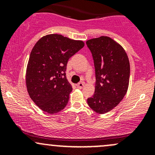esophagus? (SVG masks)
<instances>
[{
	"label": "esophagus",
	"instance_id": "esophagus-1",
	"mask_svg": "<svg viewBox=\"0 0 155 155\" xmlns=\"http://www.w3.org/2000/svg\"><path fill=\"white\" fill-rule=\"evenodd\" d=\"M84 82H79L76 84V87H77L79 89H81L84 87Z\"/></svg>",
	"mask_w": 155,
	"mask_h": 155
}]
</instances>
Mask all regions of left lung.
<instances>
[{"label": "left lung", "mask_w": 155, "mask_h": 155, "mask_svg": "<svg viewBox=\"0 0 155 155\" xmlns=\"http://www.w3.org/2000/svg\"><path fill=\"white\" fill-rule=\"evenodd\" d=\"M91 51L95 71V90L87 98L90 108L98 114L110 111L127 91L130 79L128 57L121 45L107 36L86 42Z\"/></svg>", "instance_id": "8db88e82"}]
</instances>
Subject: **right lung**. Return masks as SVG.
<instances>
[{
    "label": "right lung",
    "instance_id": "1",
    "mask_svg": "<svg viewBox=\"0 0 155 155\" xmlns=\"http://www.w3.org/2000/svg\"><path fill=\"white\" fill-rule=\"evenodd\" d=\"M84 46L82 41L59 34L45 35L35 44L27 66L26 85L42 111L52 114L66 106L72 91L65 74L68 60Z\"/></svg>",
    "mask_w": 155,
    "mask_h": 155
}]
</instances>
